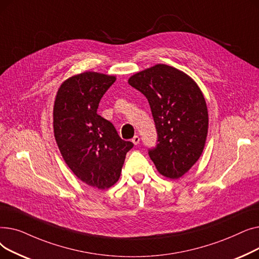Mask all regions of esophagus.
I'll list each match as a JSON object with an SVG mask.
<instances>
[{
    "label": "esophagus",
    "instance_id": "1",
    "mask_svg": "<svg viewBox=\"0 0 259 259\" xmlns=\"http://www.w3.org/2000/svg\"><path fill=\"white\" fill-rule=\"evenodd\" d=\"M132 143H133L134 145H138V144L140 143V138L138 137V135H135V137L132 139Z\"/></svg>",
    "mask_w": 259,
    "mask_h": 259
}]
</instances>
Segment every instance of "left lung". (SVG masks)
<instances>
[{
    "label": "left lung",
    "instance_id": "obj_1",
    "mask_svg": "<svg viewBox=\"0 0 259 259\" xmlns=\"http://www.w3.org/2000/svg\"><path fill=\"white\" fill-rule=\"evenodd\" d=\"M129 85L151 108L157 145L149 156L165 178L178 180L200 157L208 134V109L195 81L174 67L157 64L133 74Z\"/></svg>",
    "mask_w": 259,
    "mask_h": 259
}]
</instances>
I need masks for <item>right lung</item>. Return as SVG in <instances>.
I'll use <instances>...</instances> for the list:
<instances>
[{"label":"right lung","mask_w":259,"mask_h":259,"mask_svg":"<svg viewBox=\"0 0 259 259\" xmlns=\"http://www.w3.org/2000/svg\"><path fill=\"white\" fill-rule=\"evenodd\" d=\"M113 75L86 71L67 78L53 107V131L60 152L71 171L85 184L104 190L119 179L127 152L112 122L98 114Z\"/></svg>","instance_id":"obj_1"}]
</instances>
